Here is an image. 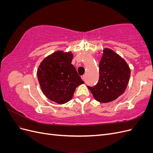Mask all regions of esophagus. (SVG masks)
<instances>
[{
    "label": "esophagus",
    "instance_id": "esophagus-1",
    "mask_svg": "<svg viewBox=\"0 0 153 153\" xmlns=\"http://www.w3.org/2000/svg\"><path fill=\"white\" fill-rule=\"evenodd\" d=\"M81 77H82V80H84V81H85V75H82Z\"/></svg>",
    "mask_w": 153,
    "mask_h": 153
}]
</instances>
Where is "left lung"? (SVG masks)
<instances>
[{
	"mask_svg": "<svg viewBox=\"0 0 153 153\" xmlns=\"http://www.w3.org/2000/svg\"><path fill=\"white\" fill-rule=\"evenodd\" d=\"M99 70L98 82L94 87H87L100 102L116 100L124 93L129 80L131 71L128 64L113 50L105 48Z\"/></svg>",
	"mask_w": 153,
	"mask_h": 153,
	"instance_id": "8db88e82",
	"label": "left lung"
}]
</instances>
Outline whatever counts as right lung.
Instances as JSON below:
<instances>
[{
    "instance_id": "right-lung-1",
    "label": "right lung",
    "mask_w": 153,
    "mask_h": 153,
    "mask_svg": "<svg viewBox=\"0 0 153 153\" xmlns=\"http://www.w3.org/2000/svg\"><path fill=\"white\" fill-rule=\"evenodd\" d=\"M73 53L57 51L41 62L37 76L47 98L59 104L71 100L76 88L84 82L71 64Z\"/></svg>"
}]
</instances>
